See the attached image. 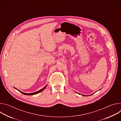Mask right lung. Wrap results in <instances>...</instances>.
Instances as JSON below:
<instances>
[{
	"label": "right lung",
	"mask_w": 121,
	"mask_h": 121,
	"mask_svg": "<svg viewBox=\"0 0 121 121\" xmlns=\"http://www.w3.org/2000/svg\"><path fill=\"white\" fill-rule=\"evenodd\" d=\"M46 86H45V87H44L42 89L40 90V91H36V92H33V93H25L22 92V91H19L18 90H17V89H16V88H15V89H16V90H18L19 91H20L21 93H22L23 94H24V95H35V94H38V93H39L41 92V91H42L43 90H44V89H45V88H46Z\"/></svg>",
	"instance_id": "add662e5"
}]
</instances>
